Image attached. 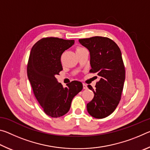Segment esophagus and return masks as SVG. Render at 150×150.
<instances>
[{"instance_id":"esophagus-1","label":"esophagus","mask_w":150,"mask_h":150,"mask_svg":"<svg viewBox=\"0 0 150 150\" xmlns=\"http://www.w3.org/2000/svg\"><path fill=\"white\" fill-rule=\"evenodd\" d=\"M83 89H87V85L85 84V83H83Z\"/></svg>"}]
</instances>
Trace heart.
<instances>
[{"instance_id": "obj_1", "label": "heart", "mask_w": 150, "mask_h": 150, "mask_svg": "<svg viewBox=\"0 0 150 150\" xmlns=\"http://www.w3.org/2000/svg\"><path fill=\"white\" fill-rule=\"evenodd\" d=\"M81 49H83V47H77V49H76V51L79 50H81Z\"/></svg>"}]
</instances>
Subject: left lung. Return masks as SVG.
Wrapping results in <instances>:
<instances>
[{
	"label": "left lung",
	"mask_w": 150,
	"mask_h": 150,
	"mask_svg": "<svg viewBox=\"0 0 150 150\" xmlns=\"http://www.w3.org/2000/svg\"><path fill=\"white\" fill-rule=\"evenodd\" d=\"M79 41L90 52V72L100 79L95 89L88 85L95 95L87 105V111L94 118H105L117 107L123 90L125 67L120 50L113 40L106 37L95 36Z\"/></svg>",
	"instance_id": "8db88e82"
}]
</instances>
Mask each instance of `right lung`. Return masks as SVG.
Instances as JSON below:
<instances>
[{"label":"right lung","instance_id":"obj_1","mask_svg":"<svg viewBox=\"0 0 150 150\" xmlns=\"http://www.w3.org/2000/svg\"><path fill=\"white\" fill-rule=\"evenodd\" d=\"M74 40L44 38L33 45L27 66L28 77L33 92L47 115L58 118L68 112L73 97L83 84L73 81L63 88L55 75L62 71L61 56L74 44Z\"/></svg>","mask_w":150,"mask_h":150}]
</instances>
